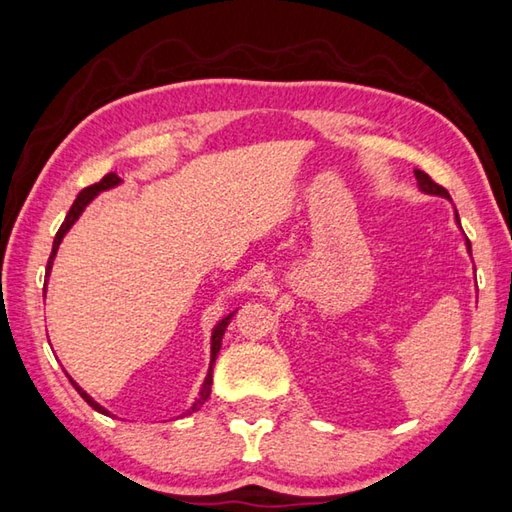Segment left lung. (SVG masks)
I'll list each match as a JSON object with an SVG mask.
<instances>
[{
	"label": "left lung",
	"instance_id": "8db88e82",
	"mask_svg": "<svg viewBox=\"0 0 512 512\" xmlns=\"http://www.w3.org/2000/svg\"><path fill=\"white\" fill-rule=\"evenodd\" d=\"M415 179H417V186H419V190H422V193H426V195H437V197H444V199H450V195H448V190L444 188V186H439V184H435L433 179H430L424 170H419V168H415ZM455 222H457V226L462 228V224H459V215H457V210H455ZM466 250H468V255H470V242H468V237H466Z\"/></svg>",
	"mask_w": 512,
	"mask_h": 512
}]
</instances>
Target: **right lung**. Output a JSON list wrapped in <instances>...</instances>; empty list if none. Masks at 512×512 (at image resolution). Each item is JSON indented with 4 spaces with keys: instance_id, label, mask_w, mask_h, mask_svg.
<instances>
[{
    "instance_id": "add662e5",
    "label": "right lung",
    "mask_w": 512,
    "mask_h": 512,
    "mask_svg": "<svg viewBox=\"0 0 512 512\" xmlns=\"http://www.w3.org/2000/svg\"><path fill=\"white\" fill-rule=\"evenodd\" d=\"M119 184H122V179H119L115 173H108V175L102 179V182H97V184H93V186L84 188L82 193L77 195V199L73 202V206H70V210H68V215H66V219H64V224L59 226L57 235H55L53 253H50V257H48V264H46V282H48V277H50V270H53V259H55V255H57V248H59V244H62V239H64V235H66L68 230H70V226H73V224L77 222L79 215L84 213V208H86L90 202H93V199H95L99 193H104V190H108V188H115V186H119ZM44 297H46V288H44ZM235 313H237V310H233V313L224 315V317L219 319V322L215 324V328H213V335H210V366H208L206 379H204L202 388H199V397L195 399V404L190 406L184 415H193V413H197V410L202 408L206 399L210 397V386H213V364H215V359H217L219 348H222V337H224L226 328H228V324H230V319H233V315H235ZM68 379H70V384L75 386L77 393L82 395V399H84V402H86L90 408H95L97 413H102V415H108V417H110L108 410H106L104 406H99V404L95 402V399L90 397L82 386H77V382H75L73 377H68Z\"/></svg>"
}]
</instances>
